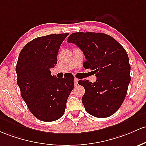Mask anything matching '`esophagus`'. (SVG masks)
Wrapping results in <instances>:
<instances>
[{"instance_id": "34e87169", "label": "esophagus", "mask_w": 146, "mask_h": 146, "mask_svg": "<svg viewBox=\"0 0 146 146\" xmlns=\"http://www.w3.org/2000/svg\"><path fill=\"white\" fill-rule=\"evenodd\" d=\"M74 84L75 86H77L78 84V80L77 78H74Z\"/></svg>"}]
</instances>
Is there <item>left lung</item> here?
<instances>
[{
  "label": "left lung",
  "instance_id": "8db88e82",
  "mask_svg": "<svg viewBox=\"0 0 146 146\" xmlns=\"http://www.w3.org/2000/svg\"><path fill=\"white\" fill-rule=\"evenodd\" d=\"M68 43L82 50L86 58L84 68L94 70L95 82L80 80L85 94L82 102L86 111L97 118H106L118 111L130 82V65L124 48L110 35L97 33H76Z\"/></svg>",
  "mask_w": 146,
  "mask_h": 146
}]
</instances>
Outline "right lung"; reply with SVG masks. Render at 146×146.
Instances as JSON below:
<instances>
[{"instance_id":"right-lung-1","label":"right lung","mask_w":146,"mask_h":146,"mask_svg":"<svg viewBox=\"0 0 146 146\" xmlns=\"http://www.w3.org/2000/svg\"><path fill=\"white\" fill-rule=\"evenodd\" d=\"M68 35L35 38L23 48L17 61V84L22 98L35 117L45 122L57 121L63 116L74 87V78H57L50 72L57 63L60 46Z\"/></svg>"}]
</instances>
